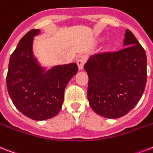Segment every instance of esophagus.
Listing matches in <instances>:
<instances>
[{
  "mask_svg": "<svg viewBox=\"0 0 153 153\" xmlns=\"http://www.w3.org/2000/svg\"><path fill=\"white\" fill-rule=\"evenodd\" d=\"M85 62H86V57L84 55H80L77 58V65L79 66V71H82L83 69Z\"/></svg>",
  "mask_w": 153,
  "mask_h": 153,
  "instance_id": "obj_1",
  "label": "esophagus"
}]
</instances>
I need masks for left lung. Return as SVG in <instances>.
I'll use <instances>...</instances> for the list:
<instances>
[{
	"mask_svg": "<svg viewBox=\"0 0 153 153\" xmlns=\"http://www.w3.org/2000/svg\"><path fill=\"white\" fill-rule=\"evenodd\" d=\"M124 37V48L91 55L84 65L90 106L106 118H120L129 112L146 86L145 51L130 30H126Z\"/></svg>",
	"mask_w": 153,
	"mask_h": 153,
	"instance_id": "obj_1",
	"label": "left lung"
}]
</instances>
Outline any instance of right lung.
Masks as SVG:
<instances>
[{
  "mask_svg": "<svg viewBox=\"0 0 153 153\" xmlns=\"http://www.w3.org/2000/svg\"><path fill=\"white\" fill-rule=\"evenodd\" d=\"M40 30H32L20 40L9 58L7 89L18 111L34 120L55 116L63 103L64 91L78 72L75 62L57 65L50 70L42 66L33 51L34 37Z\"/></svg>",
  "mask_w": 153,
  "mask_h": 153,
  "instance_id": "1",
  "label": "right lung"
}]
</instances>
